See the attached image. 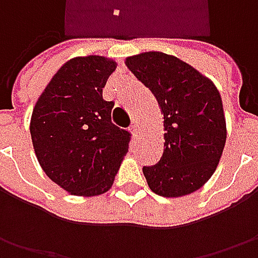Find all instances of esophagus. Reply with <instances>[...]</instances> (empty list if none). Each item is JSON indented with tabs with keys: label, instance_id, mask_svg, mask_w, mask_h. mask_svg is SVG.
<instances>
[{
	"label": "esophagus",
	"instance_id": "1",
	"mask_svg": "<svg viewBox=\"0 0 258 258\" xmlns=\"http://www.w3.org/2000/svg\"><path fill=\"white\" fill-rule=\"evenodd\" d=\"M131 132H132L134 136H138V134H139V126L136 123H132V126H131Z\"/></svg>",
	"mask_w": 258,
	"mask_h": 258
}]
</instances>
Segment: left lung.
Returning a JSON list of instances; mask_svg holds the SVG:
<instances>
[{"label":"left lung","instance_id":"8db88e82","mask_svg":"<svg viewBox=\"0 0 258 258\" xmlns=\"http://www.w3.org/2000/svg\"><path fill=\"white\" fill-rule=\"evenodd\" d=\"M124 64L152 93L164 114V154L144 166L149 188L166 198L195 192L215 172L227 126L213 82L178 57L161 51L131 55Z\"/></svg>","mask_w":258,"mask_h":258}]
</instances>
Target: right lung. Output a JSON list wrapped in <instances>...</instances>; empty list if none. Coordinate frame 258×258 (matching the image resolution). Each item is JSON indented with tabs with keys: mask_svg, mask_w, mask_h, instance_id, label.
<instances>
[{
	"mask_svg": "<svg viewBox=\"0 0 258 258\" xmlns=\"http://www.w3.org/2000/svg\"><path fill=\"white\" fill-rule=\"evenodd\" d=\"M116 66L103 55L70 58L33 109L30 134L38 164L72 195L107 192L127 154L131 134L112 123L113 102L102 96Z\"/></svg>",
	"mask_w": 258,
	"mask_h": 258,
	"instance_id": "add662e5",
	"label": "right lung"
}]
</instances>
